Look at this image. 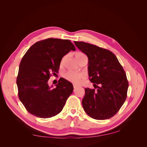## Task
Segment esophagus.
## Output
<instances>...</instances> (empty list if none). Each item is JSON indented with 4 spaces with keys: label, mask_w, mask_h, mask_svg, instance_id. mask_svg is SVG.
Wrapping results in <instances>:
<instances>
[{
    "label": "esophagus",
    "mask_w": 147,
    "mask_h": 147,
    "mask_svg": "<svg viewBox=\"0 0 147 147\" xmlns=\"http://www.w3.org/2000/svg\"><path fill=\"white\" fill-rule=\"evenodd\" d=\"M73 87H74V89H76V88H78L79 86L76 85H73Z\"/></svg>",
    "instance_id": "obj_1"
}]
</instances>
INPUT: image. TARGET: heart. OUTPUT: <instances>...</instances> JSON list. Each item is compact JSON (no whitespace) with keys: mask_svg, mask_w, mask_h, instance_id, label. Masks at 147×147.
I'll return each mask as SVG.
<instances>
[{"mask_svg":"<svg viewBox=\"0 0 147 147\" xmlns=\"http://www.w3.org/2000/svg\"><path fill=\"white\" fill-rule=\"evenodd\" d=\"M83 55L85 54H83L82 52H77L75 55L76 59H77L79 57H80V56ZM65 57H66V56H64V57L62 59V60L61 61V65L64 64ZM63 76L65 80L69 81V82H70L74 84H78V85L82 83L83 79L85 78V75H84L83 74L74 73V72H71V71H68V72H66V73H65L64 74Z\"/></svg>","mask_w":147,"mask_h":147,"instance_id":"heart-1","label":"heart"}]
</instances>
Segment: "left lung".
Instances as JSON below:
<instances>
[{
	"mask_svg": "<svg viewBox=\"0 0 147 147\" xmlns=\"http://www.w3.org/2000/svg\"><path fill=\"white\" fill-rule=\"evenodd\" d=\"M74 42L88 57L89 80L94 87L97 86L96 90L85 88L84 111L97 120L113 117L126 99L129 84L125 71L116 56L109 50L84 42Z\"/></svg>",
	"mask_w": 147,
	"mask_h": 147,
	"instance_id": "obj_1",
	"label": "left lung"
}]
</instances>
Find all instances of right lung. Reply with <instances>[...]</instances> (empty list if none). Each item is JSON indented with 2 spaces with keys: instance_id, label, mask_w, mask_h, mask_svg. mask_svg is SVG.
Returning <instances> with one entry per match:
<instances>
[{
  "instance_id": "obj_1",
  "label": "right lung",
  "mask_w": 147,
  "mask_h": 147,
  "mask_svg": "<svg viewBox=\"0 0 147 147\" xmlns=\"http://www.w3.org/2000/svg\"><path fill=\"white\" fill-rule=\"evenodd\" d=\"M75 50L69 40L51 38L34 43L24 55L16 83L19 98L31 114L50 118L61 112L73 92V84L61 78L52 88L48 81L58 73L62 58Z\"/></svg>"
}]
</instances>
